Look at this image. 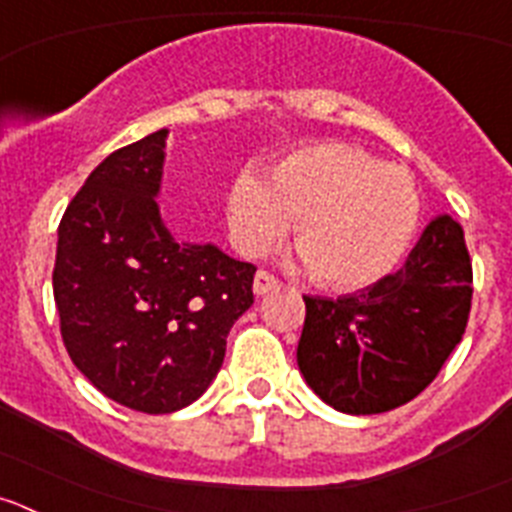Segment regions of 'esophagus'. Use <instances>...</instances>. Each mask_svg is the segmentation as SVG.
Masks as SVG:
<instances>
[{"label":"esophagus","mask_w":512,"mask_h":512,"mask_svg":"<svg viewBox=\"0 0 512 512\" xmlns=\"http://www.w3.org/2000/svg\"><path fill=\"white\" fill-rule=\"evenodd\" d=\"M279 287V279L274 277V274H269V271H256V277H253V292L256 295H266V292H271V289Z\"/></svg>","instance_id":"1"}]
</instances>
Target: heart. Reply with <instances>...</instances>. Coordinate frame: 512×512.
Here are the masks:
<instances>
[{"label": "heart", "instance_id": "b5f03b06", "mask_svg": "<svg viewBox=\"0 0 512 512\" xmlns=\"http://www.w3.org/2000/svg\"><path fill=\"white\" fill-rule=\"evenodd\" d=\"M235 248L261 256L292 217L300 259L320 287L361 289L387 277L418 228L415 184L397 166L366 151L320 140L292 148L271 164L235 174L225 194Z\"/></svg>", "mask_w": 512, "mask_h": 512}]
</instances>
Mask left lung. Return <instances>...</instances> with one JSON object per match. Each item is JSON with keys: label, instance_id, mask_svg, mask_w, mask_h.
Returning a JSON list of instances; mask_svg holds the SVG:
<instances>
[{"label": "left lung", "instance_id": "8db88e82", "mask_svg": "<svg viewBox=\"0 0 512 512\" xmlns=\"http://www.w3.org/2000/svg\"><path fill=\"white\" fill-rule=\"evenodd\" d=\"M297 366L312 392L348 415L418 397L464 336L472 261L451 215L433 217L397 274L343 295L305 297Z\"/></svg>", "mask_w": 512, "mask_h": 512}]
</instances>
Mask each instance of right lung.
<instances>
[{"label":"right lung","mask_w":512,"mask_h":512,"mask_svg":"<svg viewBox=\"0 0 512 512\" xmlns=\"http://www.w3.org/2000/svg\"><path fill=\"white\" fill-rule=\"evenodd\" d=\"M169 130L110 153L58 225L53 297L63 346L104 397L148 415L192 405L253 305L256 266L179 243L158 192Z\"/></svg>","instance_id":"1"}]
</instances>
